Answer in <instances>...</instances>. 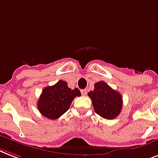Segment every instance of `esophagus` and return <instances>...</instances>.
<instances>
[{
	"label": "esophagus",
	"mask_w": 158,
	"mask_h": 158,
	"mask_svg": "<svg viewBox=\"0 0 158 158\" xmlns=\"http://www.w3.org/2000/svg\"><path fill=\"white\" fill-rule=\"evenodd\" d=\"M81 93H82V95L85 96V95H87V90H86V89H82Z\"/></svg>",
	"instance_id": "obj_1"
}]
</instances>
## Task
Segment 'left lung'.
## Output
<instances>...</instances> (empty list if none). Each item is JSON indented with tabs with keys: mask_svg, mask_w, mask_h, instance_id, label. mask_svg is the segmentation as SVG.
Returning <instances> with one entry per match:
<instances>
[{
	"mask_svg": "<svg viewBox=\"0 0 158 158\" xmlns=\"http://www.w3.org/2000/svg\"><path fill=\"white\" fill-rule=\"evenodd\" d=\"M92 100L95 112L106 119H114L121 112L123 97L118 92L100 81L94 84V90L88 93Z\"/></svg>",
	"mask_w": 158,
	"mask_h": 158,
	"instance_id": "8db88e82",
	"label": "left lung"
}]
</instances>
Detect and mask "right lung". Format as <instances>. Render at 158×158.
<instances>
[{"mask_svg":"<svg viewBox=\"0 0 158 158\" xmlns=\"http://www.w3.org/2000/svg\"><path fill=\"white\" fill-rule=\"evenodd\" d=\"M81 95L78 88L70 89L67 83L59 80L56 84L43 89L38 100V110L43 116L49 119H57L69 110L71 102Z\"/></svg>","mask_w":158,"mask_h":158,"instance_id":"obj_1","label":"right lung"}]
</instances>
